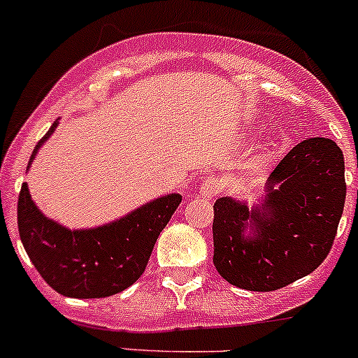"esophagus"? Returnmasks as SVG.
<instances>
[{"instance_id": "esophagus-1", "label": "esophagus", "mask_w": 358, "mask_h": 358, "mask_svg": "<svg viewBox=\"0 0 358 358\" xmlns=\"http://www.w3.org/2000/svg\"><path fill=\"white\" fill-rule=\"evenodd\" d=\"M220 190V182L215 178V176H208L206 180H202L201 187H199V196H204L208 197V199H211V197H215L216 194H218Z\"/></svg>"}]
</instances>
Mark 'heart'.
Masks as SVG:
<instances>
[{
    "instance_id": "1",
    "label": "heart",
    "mask_w": 358,
    "mask_h": 358,
    "mask_svg": "<svg viewBox=\"0 0 358 358\" xmlns=\"http://www.w3.org/2000/svg\"><path fill=\"white\" fill-rule=\"evenodd\" d=\"M262 157H263V156H262Z\"/></svg>"
}]
</instances>
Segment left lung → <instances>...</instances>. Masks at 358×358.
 <instances>
[{
  "label": "left lung",
  "mask_w": 358,
  "mask_h": 358,
  "mask_svg": "<svg viewBox=\"0 0 358 358\" xmlns=\"http://www.w3.org/2000/svg\"><path fill=\"white\" fill-rule=\"evenodd\" d=\"M346 197L338 145L312 136L292 147L249 208L225 196L215 202L213 263L232 286L275 291L312 273L329 255Z\"/></svg>",
  "instance_id": "1"
}]
</instances>
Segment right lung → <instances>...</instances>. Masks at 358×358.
<instances>
[{
  "instance_id": "add662e5",
  "label": "right lung",
  "mask_w": 358,
  "mask_h": 358,
  "mask_svg": "<svg viewBox=\"0 0 358 358\" xmlns=\"http://www.w3.org/2000/svg\"><path fill=\"white\" fill-rule=\"evenodd\" d=\"M57 126L59 119L34 147L27 171ZM180 202V194H164L103 225L69 229L36 206L24 183L17 208L20 241L53 291L67 298H107L140 279L159 234Z\"/></svg>"
}]
</instances>
